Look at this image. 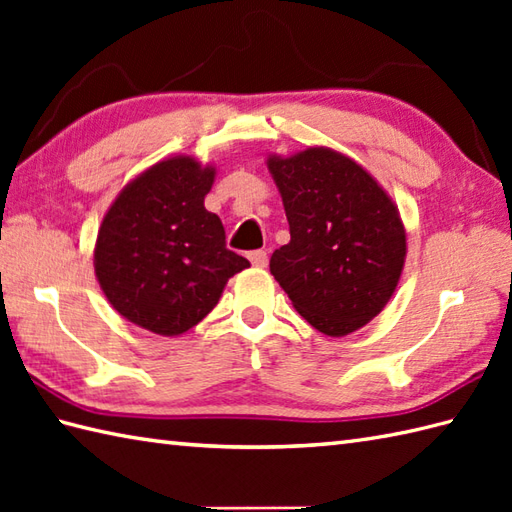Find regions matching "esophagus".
I'll list each match as a JSON object with an SVG mask.
<instances>
[{
  "label": "esophagus",
  "instance_id": "esophagus-1",
  "mask_svg": "<svg viewBox=\"0 0 512 512\" xmlns=\"http://www.w3.org/2000/svg\"><path fill=\"white\" fill-rule=\"evenodd\" d=\"M248 259L255 268H266L268 253H266V250H253V253H248Z\"/></svg>",
  "mask_w": 512,
  "mask_h": 512
}]
</instances>
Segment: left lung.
<instances>
[{"mask_svg":"<svg viewBox=\"0 0 512 512\" xmlns=\"http://www.w3.org/2000/svg\"><path fill=\"white\" fill-rule=\"evenodd\" d=\"M266 165L290 226L270 273L312 328L361 330L387 306L405 266L398 206L372 173L330 147L270 154Z\"/></svg>","mask_w":512,"mask_h":512,"instance_id":"1","label":"left lung"}]
</instances>
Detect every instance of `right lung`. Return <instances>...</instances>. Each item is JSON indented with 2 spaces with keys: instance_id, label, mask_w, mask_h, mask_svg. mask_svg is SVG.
I'll return each instance as SVG.
<instances>
[{
  "instance_id": "1",
  "label": "right lung",
  "mask_w": 512,
  "mask_h": 512,
  "mask_svg": "<svg viewBox=\"0 0 512 512\" xmlns=\"http://www.w3.org/2000/svg\"><path fill=\"white\" fill-rule=\"evenodd\" d=\"M213 182V165L171 156L127 182L107 209L94 273L112 308L138 328L184 334L250 266L226 248L220 217L204 209Z\"/></svg>"
}]
</instances>
